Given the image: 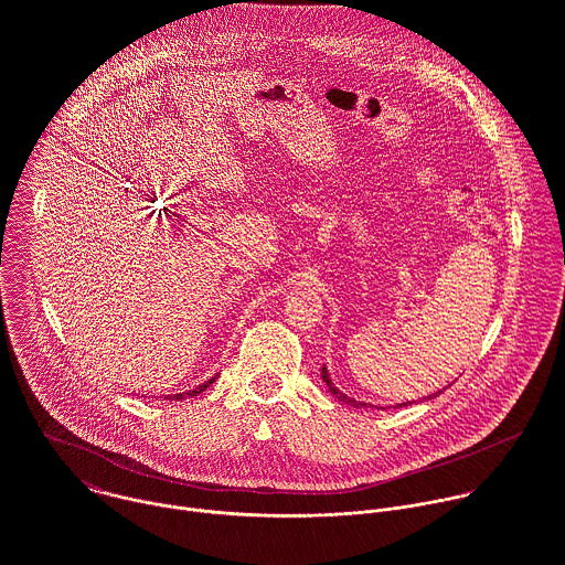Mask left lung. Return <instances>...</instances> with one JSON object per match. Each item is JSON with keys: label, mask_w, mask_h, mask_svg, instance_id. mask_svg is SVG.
Returning a JSON list of instances; mask_svg holds the SVG:
<instances>
[{"label": "left lung", "mask_w": 565, "mask_h": 565, "mask_svg": "<svg viewBox=\"0 0 565 565\" xmlns=\"http://www.w3.org/2000/svg\"><path fill=\"white\" fill-rule=\"evenodd\" d=\"M321 380L327 382V386H329V391L333 393V395H338V399H342L344 405H351V407H355V409H369V407H373V405H366V402H358V399H353V397H349L347 393H342L338 386H333V382H331V375H329V371H327V366H321ZM443 391H438V393H434V395H427L425 399H431V397H436V395H440ZM407 405H412V402H402V405H397V409L399 407H407Z\"/></svg>", "instance_id": "1"}]
</instances>
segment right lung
I'll use <instances>...</instances> for the list:
<instances>
[{"instance_id": "obj_1", "label": "right lung", "mask_w": 565, "mask_h": 565, "mask_svg": "<svg viewBox=\"0 0 565 565\" xmlns=\"http://www.w3.org/2000/svg\"><path fill=\"white\" fill-rule=\"evenodd\" d=\"M214 380H216V375H214V377H210V380H207V382H203V384H199V386H196V388H190V391H188V393H174V395H170V397H168V399H183V397H194V395H199V393H203V391H205V388H207V386H210V384H212V382H214Z\"/></svg>"}]
</instances>
